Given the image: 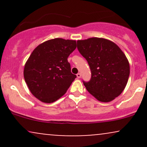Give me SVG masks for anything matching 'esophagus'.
I'll list each match as a JSON object with an SVG mask.
<instances>
[{
    "label": "esophagus",
    "mask_w": 147,
    "mask_h": 147,
    "mask_svg": "<svg viewBox=\"0 0 147 147\" xmlns=\"http://www.w3.org/2000/svg\"><path fill=\"white\" fill-rule=\"evenodd\" d=\"M77 78H81V77H82V75H81V73H77Z\"/></svg>",
    "instance_id": "obj_1"
}]
</instances>
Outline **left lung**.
<instances>
[{
	"mask_svg": "<svg viewBox=\"0 0 147 147\" xmlns=\"http://www.w3.org/2000/svg\"><path fill=\"white\" fill-rule=\"evenodd\" d=\"M77 48L91 70L90 82H84L89 93L102 102L120 95L127 84L130 66L119 46L109 39L92 37L78 40Z\"/></svg>",
	"mask_w": 147,
	"mask_h": 147,
	"instance_id": "obj_1",
	"label": "left lung"
}]
</instances>
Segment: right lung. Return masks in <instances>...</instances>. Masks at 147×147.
<instances>
[{"mask_svg": "<svg viewBox=\"0 0 147 147\" xmlns=\"http://www.w3.org/2000/svg\"><path fill=\"white\" fill-rule=\"evenodd\" d=\"M77 47L75 40L56 38L38 45L25 64L23 75L31 93L50 104L61 97L77 76L68 57Z\"/></svg>", "mask_w": 147, "mask_h": 147, "instance_id": "add662e5", "label": "right lung"}]
</instances>
